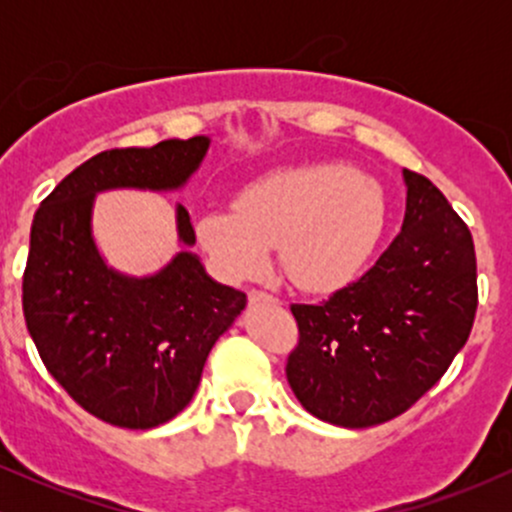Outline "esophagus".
<instances>
[{"mask_svg": "<svg viewBox=\"0 0 512 512\" xmlns=\"http://www.w3.org/2000/svg\"><path fill=\"white\" fill-rule=\"evenodd\" d=\"M248 298H250V303H257V301H264V298H272V296H267V293H264V291L252 289V291L248 293Z\"/></svg>", "mask_w": 512, "mask_h": 512, "instance_id": "1", "label": "esophagus"}]
</instances>
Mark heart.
Instances as JSON below:
<instances>
[{"instance_id":"heart-1","label":"heart","mask_w":512,"mask_h":512,"mask_svg":"<svg viewBox=\"0 0 512 512\" xmlns=\"http://www.w3.org/2000/svg\"><path fill=\"white\" fill-rule=\"evenodd\" d=\"M385 192L373 175L337 163L279 168L240 192L236 209H209L197 238L228 279L260 274L279 248L298 289L344 284L368 260L385 226Z\"/></svg>"}]
</instances>
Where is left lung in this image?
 I'll return each instance as SVG.
<instances>
[{
    "label": "left lung",
    "instance_id": "8db88e82",
    "mask_svg": "<svg viewBox=\"0 0 512 512\" xmlns=\"http://www.w3.org/2000/svg\"><path fill=\"white\" fill-rule=\"evenodd\" d=\"M402 175L407 209L390 248L327 301L291 305L301 337L286 378L303 409L327 424L395 419L443 378L472 332V233L431 180Z\"/></svg>",
    "mask_w": 512,
    "mask_h": 512
}]
</instances>
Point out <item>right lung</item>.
Listing matches in <instances>:
<instances>
[{
	"label": "right lung",
	"mask_w": 512,
	"mask_h": 512,
	"mask_svg": "<svg viewBox=\"0 0 512 512\" xmlns=\"http://www.w3.org/2000/svg\"><path fill=\"white\" fill-rule=\"evenodd\" d=\"M211 139H166L113 149L64 178L31 226L23 317L52 378L105 424L154 428L190 404L211 346L243 313V291L214 281L195 252V228L178 204L182 248L149 276L108 267L93 238L98 192H175L207 156Z\"/></svg>",
	"instance_id": "add662e5"
}]
</instances>
